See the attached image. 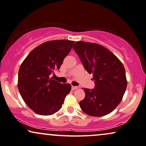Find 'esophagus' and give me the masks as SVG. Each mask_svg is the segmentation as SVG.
I'll return each mask as SVG.
<instances>
[{"mask_svg":"<svg viewBox=\"0 0 146 146\" xmlns=\"http://www.w3.org/2000/svg\"><path fill=\"white\" fill-rule=\"evenodd\" d=\"M77 88H78L76 86H72V90H76Z\"/></svg>","mask_w":146,"mask_h":146,"instance_id":"esophagus-1","label":"esophagus"}]
</instances>
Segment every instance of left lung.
<instances>
[{
    "mask_svg": "<svg viewBox=\"0 0 146 146\" xmlns=\"http://www.w3.org/2000/svg\"><path fill=\"white\" fill-rule=\"evenodd\" d=\"M73 46L86 71L93 74L95 83L94 89L83 88L86 96L79 102L80 107L92 117L110 114L120 104L127 88L123 65L99 44L77 41Z\"/></svg>",
    "mask_w": 146,
    "mask_h": 146,
    "instance_id": "left-lung-1",
    "label": "left lung"
}]
</instances>
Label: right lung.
Returning <instances> with one entry per match:
<instances>
[{"label": "right lung", "mask_w": 146, "mask_h": 146, "mask_svg": "<svg viewBox=\"0 0 146 146\" xmlns=\"http://www.w3.org/2000/svg\"><path fill=\"white\" fill-rule=\"evenodd\" d=\"M74 41L50 40L34 48L21 65L18 88L30 109L40 115H52L61 108L71 85L50 78L59 70Z\"/></svg>", "instance_id": "add662e5"}]
</instances>
